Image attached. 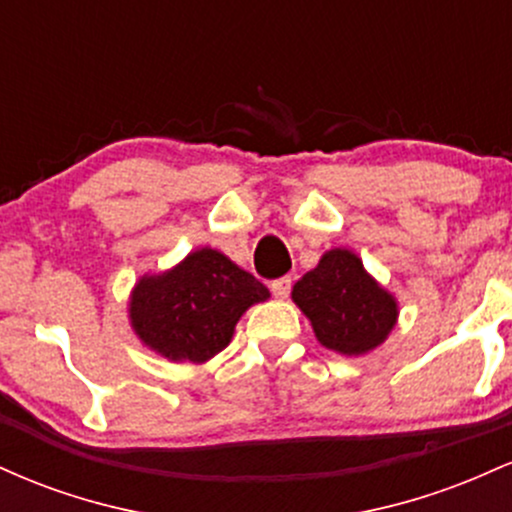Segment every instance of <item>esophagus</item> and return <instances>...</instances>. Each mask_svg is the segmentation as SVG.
Returning <instances> with one entry per match:
<instances>
[{"label":"esophagus","mask_w":512,"mask_h":512,"mask_svg":"<svg viewBox=\"0 0 512 512\" xmlns=\"http://www.w3.org/2000/svg\"><path fill=\"white\" fill-rule=\"evenodd\" d=\"M291 284H293L291 276H281V279H274L272 281V293L276 298H289Z\"/></svg>","instance_id":"1"}]
</instances>
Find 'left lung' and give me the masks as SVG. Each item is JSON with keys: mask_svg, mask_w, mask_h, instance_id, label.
I'll return each mask as SVG.
<instances>
[{"mask_svg": "<svg viewBox=\"0 0 512 512\" xmlns=\"http://www.w3.org/2000/svg\"><path fill=\"white\" fill-rule=\"evenodd\" d=\"M317 342L344 356H363L387 339L399 308L395 296L363 269L356 252L334 248L291 291Z\"/></svg>", "mask_w": 512, "mask_h": 512, "instance_id": "8db88e82", "label": "left lung"}]
</instances>
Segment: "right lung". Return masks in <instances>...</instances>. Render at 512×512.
Segmentation results:
<instances>
[{
	"label": "right lung",
	"mask_w": 512,
	"mask_h": 512,
	"mask_svg": "<svg viewBox=\"0 0 512 512\" xmlns=\"http://www.w3.org/2000/svg\"><path fill=\"white\" fill-rule=\"evenodd\" d=\"M267 298V286L223 252L199 248L168 272L137 281L129 322L168 361L204 363L226 349L240 315Z\"/></svg>",
	"instance_id": "add662e5"
}]
</instances>
